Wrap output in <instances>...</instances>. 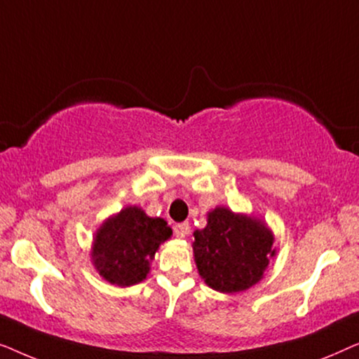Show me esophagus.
I'll return each mask as SVG.
<instances>
[{
    "label": "esophagus",
    "instance_id": "1",
    "mask_svg": "<svg viewBox=\"0 0 359 359\" xmlns=\"http://www.w3.org/2000/svg\"><path fill=\"white\" fill-rule=\"evenodd\" d=\"M189 222H181V224H178L175 227V235L176 237H180V238H183V237H186V235L189 233Z\"/></svg>",
    "mask_w": 359,
    "mask_h": 359
}]
</instances>
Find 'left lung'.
Returning <instances> with one entry per match:
<instances>
[{
	"mask_svg": "<svg viewBox=\"0 0 359 359\" xmlns=\"http://www.w3.org/2000/svg\"><path fill=\"white\" fill-rule=\"evenodd\" d=\"M273 232L259 219L215 208L208 225L194 232V262L201 278L219 292H240L263 278L273 248Z\"/></svg>",
	"mask_w": 359,
	"mask_h": 359,
	"instance_id": "left-lung-1",
	"label": "left lung"
}]
</instances>
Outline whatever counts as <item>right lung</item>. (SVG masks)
<instances>
[{"mask_svg": "<svg viewBox=\"0 0 359 359\" xmlns=\"http://www.w3.org/2000/svg\"><path fill=\"white\" fill-rule=\"evenodd\" d=\"M171 233L166 220L149 217L140 208L129 205L97 229L93 264L107 283L132 286L147 278L156 250Z\"/></svg>", "mask_w": 359, "mask_h": 359, "instance_id": "add662e5", "label": "right lung"}]
</instances>
